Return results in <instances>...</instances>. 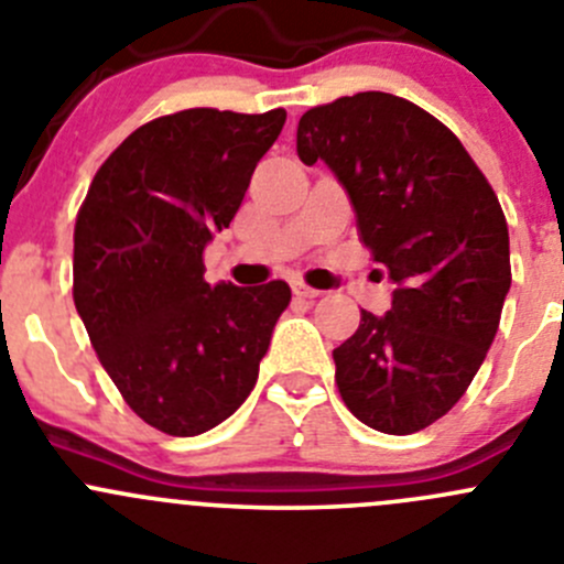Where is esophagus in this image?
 Masks as SVG:
<instances>
[{"instance_id":"34e87169","label":"esophagus","mask_w":564,"mask_h":564,"mask_svg":"<svg viewBox=\"0 0 564 564\" xmlns=\"http://www.w3.org/2000/svg\"><path fill=\"white\" fill-rule=\"evenodd\" d=\"M293 293H296L299 299H318L321 291H315V288L304 285V282H293Z\"/></svg>"}]
</instances>
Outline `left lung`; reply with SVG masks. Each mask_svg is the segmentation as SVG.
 <instances>
[{"label": "left lung", "instance_id": "obj_1", "mask_svg": "<svg viewBox=\"0 0 564 564\" xmlns=\"http://www.w3.org/2000/svg\"><path fill=\"white\" fill-rule=\"evenodd\" d=\"M296 152L346 187L359 240L395 285L384 315L332 351L354 417L412 434L474 382L512 285L498 196L459 138L412 101L366 90L302 116Z\"/></svg>", "mask_w": 564, "mask_h": 564}]
</instances>
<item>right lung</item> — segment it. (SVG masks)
I'll return each instance as SVG.
<instances>
[{"instance_id":"add662e5","label":"right lung","mask_w":564,"mask_h":564,"mask_svg":"<svg viewBox=\"0 0 564 564\" xmlns=\"http://www.w3.org/2000/svg\"><path fill=\"white\" fill-rule=\"evenodd\" d=\"M285 118L282 107L154 118L101 163L79 207V318L132 412L174 437L207 432L243 404L291 304L282 279L207 285L202 260Z\"/></svg>"}]
</instances>
